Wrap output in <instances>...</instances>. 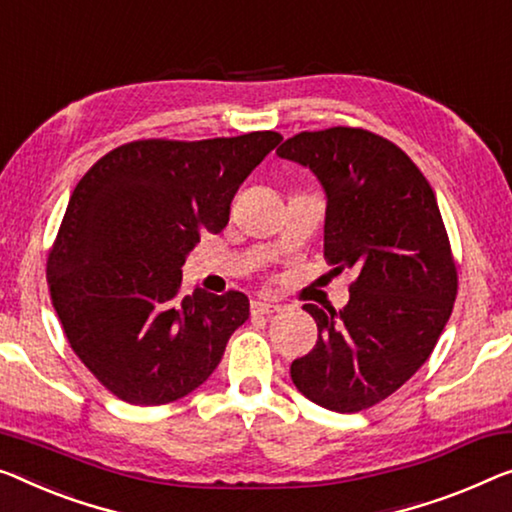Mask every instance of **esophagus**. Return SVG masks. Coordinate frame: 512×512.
<instances>
[{"mask_svg":"<svg viewBox=\"0 0 512 512\" xmlns=\"http://www.w3.org/2000/svg\"><path fill=\"white\" fill-rule=\"evenodd\" d=\"M278 310L280 305L271 301H253V305H250V312H253V315H273V312Z\"/></svg>","mask_w":512,"mask_h":512,"instance_id":"34e87169","label":"esophagus"}]
</instances>
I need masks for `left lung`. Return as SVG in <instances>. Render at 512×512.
I'll use <instances>...</instances> for the list:
<instances>
[{"mask_svg": "<svg viewBox=\"0 0 512 512\" xmlns=\"http://www.w3.org/2000/svg\"><path fill=\"white\" fill-rule=\"evenodd\" d=\"M276 154L322 183L324 255L333 271L358 273L340 312L303 305L317 345L289 372L308 400L354 414L430 358L457 294L451 243L430 183L384 137L338 126L289 137Z\"/></svg>", "mask_w": 512, "mask_h": 512, "instance_id": "left-lung-1", "label": "left lung"}]
</instances>
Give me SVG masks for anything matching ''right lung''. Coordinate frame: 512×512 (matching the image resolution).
I'll use <instances>...</instances> for the list:
<instances>
[{"instance_id": "obj_1", "label": "right lung", "mask_w": 512, "mask_h": 512, "mask_svg": "<svg viewBox=\"0 0 512 512\" xmlns=\"http://www.w3.org/2000/svg\"><path fill=\"white\" fill-rule=\"evenodd\" d=\"M280 140L128 142L75 186L48 257L50 296L73 352L117 398L174 402L218 368L248 296H181V266L202 232L225 230L236 190Z\"/></svg>"}]
</instances>
